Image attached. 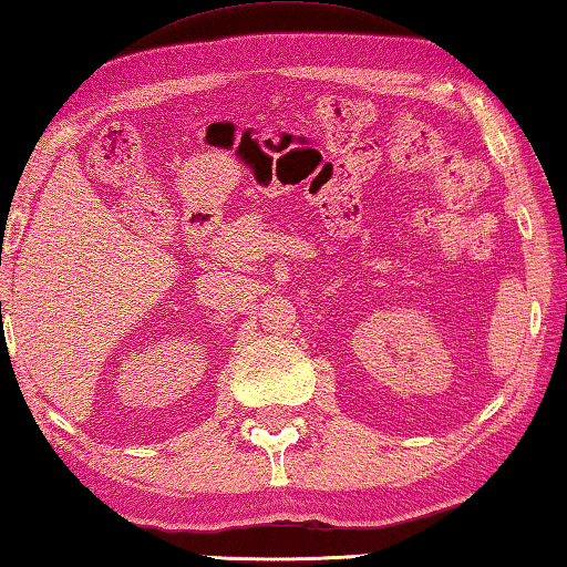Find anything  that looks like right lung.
<instances>
[{
  "label": "right lung",
  "instance_id": "right-lung-1",
  "mask_svg": "<svg viewBox=\"0 0 567 567\" xmlns=\"http://www.w3.org/2000/svg\"><path fill=\"white\" fill-rule=\"evenodd\" d=\"M0 313H2V311H0Z\"/></svg>",
  "mask_w": 567,
  "mask_h": 567
}]
</instances>
